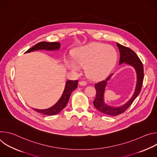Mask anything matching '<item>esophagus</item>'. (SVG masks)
Masks as SVG:
<instances>
[{
  "label": "esophagus",
  "instance_id": "1",
  "mask_svg": "<svg viewBox=\"0 0 157 157\" xmlns=\"http://www.w3.org/2000/svg\"><path fill=\"white\" fill-rule=\"evenodd\" d=\"M87 84V82L85 81H81L79 82V85L80 86H86Z\"/></svg>",
  "mask_w": 157,
  "mask_h": 157
}]
</instances>
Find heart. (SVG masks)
I'll return each mask as SVG.
<instances>
[{
  "instance_id": "heart-1",
  "label": "heart",
  "mask_w": 157,
  "mask_h": 157,
  "mask_svg": "<svg viewBox=\"0 0 157 157\" xmlns=\"http://www.w3.org/2000/svg\"><path fill=\"white\" fill-rule=\"evenodd\" d=\"M73 59H67L66 65L71 70L77 71L84 66L87 75L93 79H99L108 75L114 68L117 52L114 47L106 44L94 43L77 48Z\"/></svg>"
}]
</instances>
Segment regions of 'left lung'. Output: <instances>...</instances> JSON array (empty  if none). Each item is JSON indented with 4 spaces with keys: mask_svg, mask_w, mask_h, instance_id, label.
Returning <instances> with one entry per match:
<instances>
[{
    "mask_svg": "<svg viewBox=\"0 0 157 157\" xmlns=\"http://www.w3.org/2000/svg\"><path fill=\"white\" fill-rule=\"evenodd\" d=\"M117 46L120 53L119 64L121 65V64L124 63L132 66L135 69L136 72L137 81L135 91H134L132 96L124 104L119 107L109 105L107 104L104 101V93L105 91V87L107 85V82L110 79L114 73L109 76L105 79V80L95 84L96 96L94 101H93V104L94 107L101 113L110 116H116L124 113L131 105L133 101L136 99L141 91L144 80L143 64L137 54L129 48L124 47L118 43H117Z\"/></svg>",
    "mask_w": 157,
    "mask_h": 157,
    "instance_id": "1",
    "label": "left lung"
}]
</instances>
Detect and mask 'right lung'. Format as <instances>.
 <instances>
[{
    "label": "right lung",
    "mask_w": 157,
    "mask_h": 157,
    "mask_svg": "<svg viewBox=\"0 0 157 157\" xmlns=\"http://www.w3.org/2000/svg\"><path fill=\"white\" fill-rule=\"evenodd\" d=\"M61 44L59 42H47L41 41L29 49L25 53H30L38 50L46 51H58L60 49ZM78 81L68 80L66 82L63 93L59 100L53 106L45 109H34L38 113L47 116H53L58 114L68 104L72 92L75 90L78 87Z\"/></svg>",
    "instance_id": "obj_1"
}]
</instances>
